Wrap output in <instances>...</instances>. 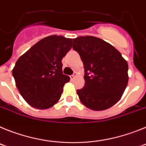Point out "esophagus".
I'll return each mask as SVG.
<instances>
[{
	"label": "esophagus",
	"mask_w": 146,
	"mask_h": 146,
	"mask_svg": "<svg viewBox=\"0 0 146 146\" xmlns=\"http://www.w3.org/2000/svg\"><path fill=\"white\" fill-rule=\"evenodd\" d=\"M77 75V73H75V72H74V74H72V75L70 76V78H71V80H73L74 78V77H75V76Z\"/></svg>",
	"instance_id": "obj_1"
}]
</instances>
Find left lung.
<instances>
[{
  "instance_id": "left-lung-1",
  "label": "left lung",
  "mask_w": 146,
  "mask_h": 146,
  "mask_svg": "<svg viewBox=\"0 0 146 146\" xmlns=\"http://www.w3.org/2000/svg\"><path fill=\"white\" fill-rule=\"evenodd\" d=\"M85 69V86L77 90L80 100L93 110L111 108L128 83V64L118 50L104 40L86 36L73 38Z\"/></svg>"
}]
</instances>
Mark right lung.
Segmentation results:
<instances>
[{
	"instance_id": "add662e5",
	"label": "right lung",
	"mask_w": 146,
	"mask_h": 146,
	"mask_svg": "<svg viewBox=\"0 0 146 146\" xmlns=\"http://www.w3.org/2000/svg\"><path fill=\"white\" fill-rule=\"evenodd\" d=\"M72 45V38L50 36L17 60L12 75L21 96L31 106L48 109L60 99L64 84L70 80L63 74L61 60Z\"/></svg>"
}]
</instances>
